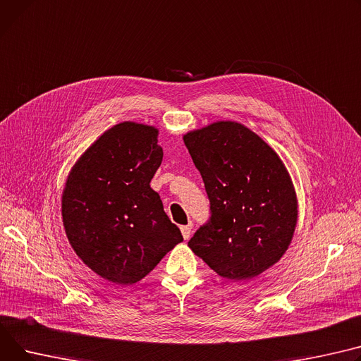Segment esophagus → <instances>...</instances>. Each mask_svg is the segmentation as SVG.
<instances>
[{
	"label": "esophagus",
	"mask_w": 361,
	"mask_h": 361,
	"mask_svg": "<svg viewBox=\"0 0 361 361\" xmlns=\"http://www.w3.org/2000/svg\"><path fill=\"white\" fill-rule=\"evenodd\" d=\"M181 229V233H183V238L185 239V241H187V239L191 236V225H184V226H181L180 228Z\"/></svg>",
	"instance_id": "obj_1"
}]
</instances>
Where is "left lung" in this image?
I'll return each instance as SVG.
<instances>
[{"label":"left lung","instance_id":"left-lung-1","mask_svg":"<svg viewBox=\"0 0 361 361\" xmlns=\"http://www.w3.org/2000/svg\"><path fill=\"white\" fill-rule=\"evenodd\" d=\"M202 174L212 216L190 250L228 280L266 271L289 248L298 224L292 177L277 152L245 125L218 120L183 136Z\"/></svg>","mask_w":361,"mask_h":361}]
</instances>
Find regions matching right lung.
I'll use <instances>...</instances> for the list:
<instances>
[{
    "label": "right lung",
    "mask_w": 361,
    "mask_h": 361,
    "mask_svg": "<svg viewBox=\"0 0 361 361\" xmlns=\"http://www.w3.org/2000/svg\"><path fill=\"white\" fill-rule=\"evenodd\" d=\"M155 126L122 122L72 165L62 191L68 241L88 269L120 286L137 283L183 241L149 185L162 161Z\"/></svg>",
    "instance_id": "1"
}]
</instances>
